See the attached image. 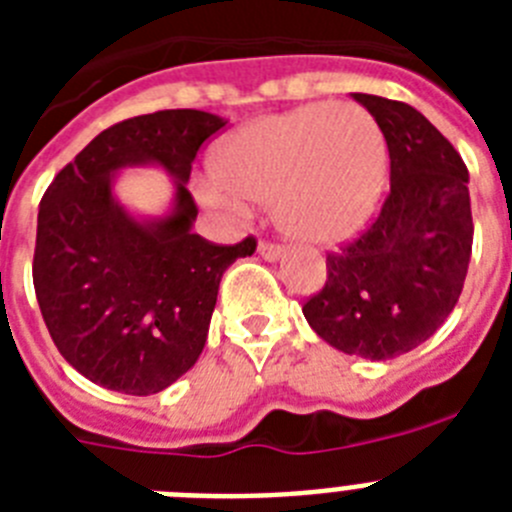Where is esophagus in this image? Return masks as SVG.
I'll list each match as a JSON object with an SVG mask.
<instances>
[{"label": "esophagus", "instance_id": "1", "mask_svg": "<svg viewBox=\"0 0 512 512\" xmlns=\"http://www.w3.org/2000/svg\"><path fill=\"white\" fill-rule=\"evenodd\" d=\"M259 253L261 256H264V259H269V261H274V259H279V256H282L284 253V246L282 243H274V241H259Z\"/></svg>", "mask_w": 512, "mask_h": 512}]
</instances>
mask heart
Returning <instances> with one entry per match:
<instances>
[{"mask_svg": "<svg viewBox=\"0 0 512 512\" xmlns=\"http://www.w3.org/2000/svg\"><path fill=\"white\" fill-rule=\"evenodd\" d=\"M215 171L230 192L274 200L277 223L305 241H341L372 215L387 143L359 104H307L238 130Z\"/></svg>", "mask_w": 512, "mask_h": 512, "instance_id": "obj_1", "label": "heart"}]
</instances>
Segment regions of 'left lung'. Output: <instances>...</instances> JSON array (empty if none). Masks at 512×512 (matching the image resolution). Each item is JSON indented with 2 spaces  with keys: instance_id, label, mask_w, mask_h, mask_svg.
<instances>
[{
  "instance_id": "left-lung-1",
  "label": "left lung",
  "mask_w": 512,
  "mask_h": 512,
  "mask_svg": "<svg viewBox=\"0 0 512 512\" xmlns=\"http://www.w3.org/2000/svg\"><path fill=\"white\" fill-rule=\"evenodd\" d=\"M354 99L387 140L390 192L372 223L328 251V279L302 312L343 354L387 361L428 341L459 302L474 238L469 174L415 107L374 94Z\"/></svg>"
}]
</instances>
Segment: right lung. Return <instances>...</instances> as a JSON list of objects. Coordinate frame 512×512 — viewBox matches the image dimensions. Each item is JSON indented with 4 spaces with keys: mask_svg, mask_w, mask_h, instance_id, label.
Returning a JSON list of instances; mask_svg holds the SVG:
<instances>
[{
    "mask_svg": "<svg viewBox=\"0 0 512 512\" xmlns=\"http://www.w3.org/2000/svg\"><path fill=\"white\" fill-rule=\"evenodd\" d=\"M225 128L202 110H161L102 130L45 189L33 284L61 356L89 382L156 395L200 359L223 271L256 238L223 246L192 233L197 205L184 182L197 151ZM161 163L177 179V210L135 224L111 200L120 165Z\"/></svg>",
    "mask_w": 512,
    "mask_h": 512,
    "instance_id": "right-lung-1",
    "label": "right lung"
}]
</instances>
